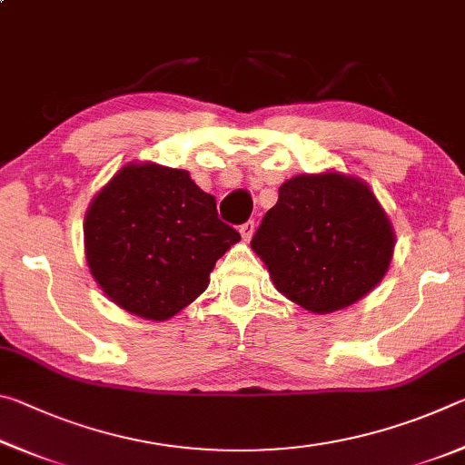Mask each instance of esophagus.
Instances as JSON below:
<instances>
[{
    "label": "esophagus",
    "mask_w": 465,
    "mask_h": 465,
    "mask_svg": "<svg viewBox=\"0 0 465 465\" xmlns=\"http://www.w3.org/2000/svg\"><path fill=\"white\" fill-rule=\"evenodd\" d=\"M240 233H242L243 240L250 242L252 235H254V222H246V223H243V225L240 227Z\"/></svg>",
    "instance_id": "esophagus-1"
}]
</instances>
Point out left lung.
I'll return each mask as SVG.
<instances>
[{
	"label": "left lung",
	"instance_id": "left-lung-1",
	"mask_svg": "<svg viewBox=\"0 0 465 465\" xmlns=\"http://www.w3.org/2000/svg\"><path fill=\"white\" fill-rule=\"evenodd\" d=\"M396 233L371 188L328 170L282 183L252 250L279 293L312 313L357 303L390 269Z\"/></svg>",
	"mask_w": 465,
	"mask_h": 465
}]
</instances>
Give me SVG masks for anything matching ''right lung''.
Returning <instances> with one entry per match:
<instances>
[{"instance_id":"obj_1","label":"right lung","mask_w":465,"mask_h":465,"mask_svg":"<svg viewBox=\"0 0 465 465\" xmlns=\"http://www.w3.org/2000/svg\"><path fill=\"white\" fill-rule=\"evenodd\" d=\"M240 233L217 217L215 196L186 170L155 162L123 166L84 219L85 262L110 302L166 322L209 287L215 262Z\"/></svg>"}]
</instances>
